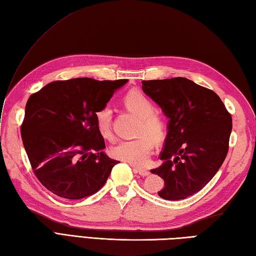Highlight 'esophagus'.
<instances>
[{"instance_id":"esophagus-1","label":"esophagus","mask_w":256,"mask_h":256,"mask_svg":"<svg viewBox=\"0 0 256 256\" xmlns=\"http://www.w3.org/2000/svg\"><path fill=\"white\" fill-rule=\"evenodd\" d=\"M134 170L142 177H146L148 175H150V172L146 170H142V168H134Z\"/></svg>"}]
</instances>
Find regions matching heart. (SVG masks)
<instances>
[{"label":"heart","mask_w":256,"mask_h":256,"mask_svg":"<svg viewBox=\"0 0 256 256\" xmlns=\"http://www.w3.org/2000/svg\"><path fill=\"white\" fill-rule=\"evenodd\" d=\"M122 103L129 112L140 118L138 134L140 136L132 140H122L110 148L112 156L134 166H144L153 152V139L160 140L165 132V122L155 115L152 102L143 93L132 90L124 96ZM94 120L98 132L104 138L110 136L112 110L103 106L96 112ZM148 133L152 136L146 134Z\"/></svg>","instance_id":"1"}]
</instances>
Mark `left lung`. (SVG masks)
Segmentation results:
<instances>
[{
	"label": "left lung",
	"instance_id": "left-lung-1",
	"mask_svg": "<svg viewBox=\"0 0 256 256\" xmlns=\"http://www.w3.org/2000/svg\"><path fill=\"white\" fill-rule=\"evenodd\" d=\"M142 90L168 118L163 164L151 170L164 179L158 196L184 200L203 189L222 165L232 115L214 91L186 78L142 81Z\"/></svg>",
	"mask_w": 256,
	"mask_h": 256
}]
</instances>
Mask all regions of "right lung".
I'll return each mask as SVG.
<instances>
[{"label":"right lung","mask_w":256,"mask_h":256,"mask_svg":"<svg viewBox=\"0 0 256 256\" xmlns=\"http://www.w3.org/2000/svg\"><path fill=\"white\" fill-rule=\"evenodd\" d=\"M127 79L54 81L26 104L22 138L39 182L58 196L80 200L106 182L118 160L108 158L96 126V112Z\"/></svg>","instance_id":"right-lung-1"}]
</instances>
